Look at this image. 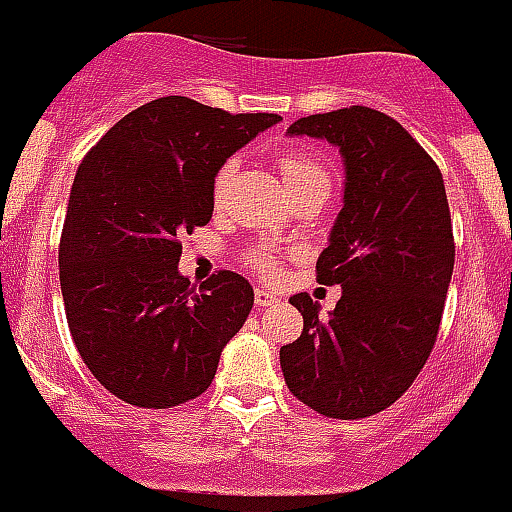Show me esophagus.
Instances as JSON below:
<instances>
[{
  "label": "esophagus",
  "instance_id": "1",
  "mask_svg": "<svg viewBox=\"0 0 512 512\" xmlns=\"http://www.w3.org/2000/svg\"><path fill=\"white\" fill-rule=\"evenodd\" d=\"M254 301H256L258 308H268V306H276L278 296L273 291H268V288L258 286L254 291Z\"/></svg>",
  "mask_w": 512,
  "mask_h": 512
}]
</instances>
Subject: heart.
<instances>
[{
    "label": "heart",
    "mask_w": 512,
    "mask_h": 512,
    "mask_svg": "<svg viewBox=\"0 0 512 512\" xmlns=\"http://www.w3.org/2000/svg\"><path fill=\"white\" fill-rule=\"evenodd\" d=\"M278 169H281V176H283V184H286V189H296V186L311 184V181L328 179V174L323 171V166H318L316 161L311 159V156L298 154V151H286V154L278 156ZM234 174H236V161H226V164L221 166L219 174H216V179H214V196H216V199H221V194L226 191L229 181L234 179ZM254 266L263 273L273 271L271 261H268V258L261 256V254L254 256Z\"/></svg>",
    "instance_id": "heart-1"
}]
</instances>
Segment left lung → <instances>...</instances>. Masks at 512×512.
<instances>
[{"label": "left lung", "mask_w": 512, "mask_h": 512, "mask_svg": "<svg viewBox=\"0 0 512 512\" xmlns=\"http://www.w3.org/2000/svg\"><path fill=\"white\" fill-rule=\"evenodd\" d=\"M288 136H313L343 159L341 211L316 261L341 286L336 308L291 296L303 331L281 346L286 386L328 418L381 413L408 391L438 336L455 246L443 176L423 146L368 106L311 114Z\"/></svg>", "instance_id": "obj_1"}]
</instances>
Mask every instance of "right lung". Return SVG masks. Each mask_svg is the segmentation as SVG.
<instances>
[{
    "label": "right lung",
    "instance_id": "1",
    "mask_svg": "<svg viewBox=\"0 0 512 512\" xmlns=\"http://www.w3.org/2000/svg\"><path fill=\"white\" fill-rule=\"evenodd\" d=\"M278 121L164 96L116 121L79 164L59 281L79 356L121 401L171 408L214 381L254 288L219 271L196 291L179 236L209 224L221 166Z\"/></svg>",
    "mask_w": 512,
    "mask_h": 512
}]
</instances>
